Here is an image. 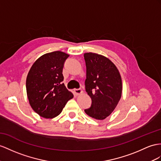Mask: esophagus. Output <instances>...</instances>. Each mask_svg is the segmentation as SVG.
I'll return each mask as SVG.
<instances>
[{"instance_id": "esophagus-1", "label": "esophagus", "mask_w": 161, "mask_h": 161, "mask_svg": "<svg viewBox=\"0 0 161 161\" xmlns=\"http://www.w3.org/2000/svg\"><path fill=\"white\" fill-rule=\"evenodd\" d=\"M74 93L75 94V95H80V94L83 93V90L80 89V88L75 89V90H74Z\"/></svg>"}]
</instances>
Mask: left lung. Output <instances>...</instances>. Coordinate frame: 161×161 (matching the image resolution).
<instances>
[{"label": "left lung", "mask_w": 161, "mask_h": 161, "mask_svg": "<svg viewBox=\"0 0 161 161\" xmlns=\"http://www.w3.org/2000/svg\"><path fill=\"white\" fill-rule=\"evenodd\" d=\"M86 66V91L92 105L85 109L88 116L104 120L113 112L122 96V84L120 72L108 58L96 53L84 54Z\"/></svg>", "instance_id": "left-lung-1"}]
</instances>
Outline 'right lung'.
Segmentation results:
<instances>
[{"label": "right lung", "instance_id": "1", "mask_svg": "<svg viewBox=\"0 0 161 161\" xmlns=\"http://www.w3.org/2000/svg\"><path fill=\"white\" fill-rule=\"evenodd\" d=\"M69 56L60 51L45 53L35 62L28 73L26 87L28 101L32 109L41 117L58 116L73 97L62 83L64 63Z\"/></svg>", "mask_w": 161, "mask_h": 161}]
</instances>
